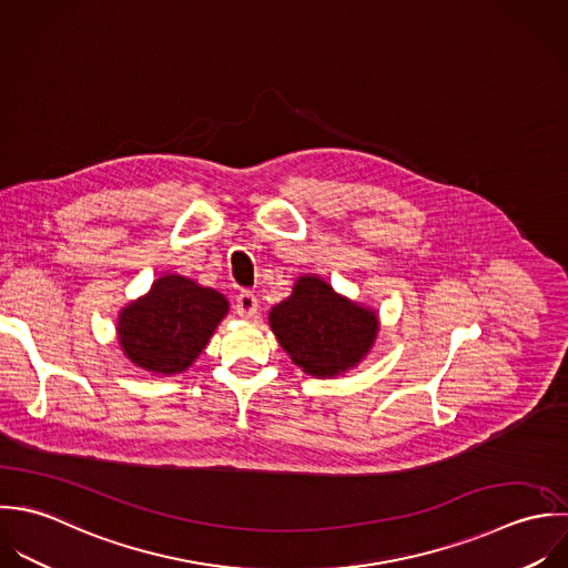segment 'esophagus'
I'll use <instances>...</instances> for the list:
<instances>
[{"mask_svg": "<svg viewBox=\"0 0 568 568\" xmlns=\"http://www.w3.org/2000/svg\"><path fill=\"white\" fill-rule=\"evenodd\" d=\"M256 307H258V301H256V296H254L252 292H241V294L236 296L234 310H236V314H239L241 318H252V316L256 314Z\"/></svg>", "mask_w": 568, "mask_h": 568, "instance_id": "34e87169", "label": "esophagus"}]
</instances>
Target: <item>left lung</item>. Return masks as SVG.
<instances>
[{"label": "left lung", "mask_w": 568, "mask_h": 568, "mask_svg": "<svg viewBox=\"0 0 568 568\" xmlns=\"http://www.w3.org/2000/svg\"><path fill=\"white\" fill-rule=\"evenodd\" d=\"M270 327L294 364L314 377L357 366L377 338V314L334 292L318 276H301L272 307Z\"/></svg>", "instance_id": "left-lung-1"}]
</instances>
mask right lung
<instances>
[{
	"instance_id": "add662e5",
	"label": "right lung",
	"mask_w": 568,
	"mask_h": 568,
	"mask_svg": "<svg viewBox=\"0 0 568 568\" xmlns=\"http://www.w3.org/2000/svg\"><path fill=\"white\" fill-rule=\"evenodd\" d=\"M227 314V301L180 274L160 276L118 316V342L140 368L158 375L186 371Z\"/></svg>"
}]
</instances>
